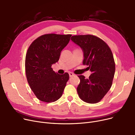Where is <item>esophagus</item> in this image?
Masks as SVG:
<instances>
[{"mask_svg": "<svg viewBox=\"0 0 135 135\" xmlns=\"http://www.w3.org/2000/svg\"><path fill=\"white\" fill-rule=\"evenodd\" d=\"M69 76H70V77H72V76H73V75H74V74L73 73H72V72H69Z\"/></svg>", "mask_w": 135, "mask_h": 135, "instance_id": "1", "label": "esophagus"}]
</instances>
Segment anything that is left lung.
<instances>
[{
	"instance_id": "1",
	"label": "left lung",
	"mask_w": 135,
	"mask_h": 135,
	"mask_svg": "<svg viewBox=\"0 0 135 135\" xmlns=\"http://www.w3.org/2000/svg\"><path fill=\"white\" fill-rule=\"evenodd\" d=\"M71 40L83 50V65L92 74L88 79L78 75L80 80L77 92L81 100L89 103L100 102L110 90L115 70L112 52L105 41L95 35H74Z\"/></svg>"
}]
</instances>
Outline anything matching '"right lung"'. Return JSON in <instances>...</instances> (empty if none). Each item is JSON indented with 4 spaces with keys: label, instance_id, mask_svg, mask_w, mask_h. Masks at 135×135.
Returning <instances> with one entry per match:
<instances>
[{
    "label": "right lung",
    "instance_id": "obj_1",
    "mask_svg": "<svg viewBox=\"0 0 135 135\" xmlns=\"http://www.w3.org/2000/svg\"><path fill=\"white\" fill-rule=\"evenodd\" d=\"M71 34H46L35 39L28 47L25 59L27 81L40 101L53 102L61 97L69 74L55 73L51 66L58 62L61 51Z\"/></svg>",
    "mask_w": 135,
    "mask_h": 135
}]
</instances>
